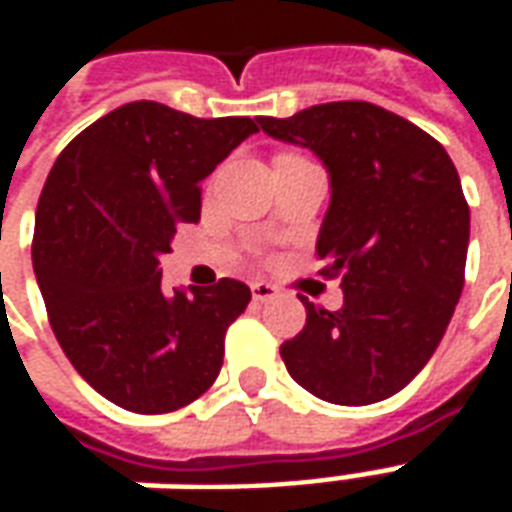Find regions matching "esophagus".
<instances>
[{
  "instance_id": "1",
  "label": "esophagus",
  "mask_w": 512,
  "mask_h": 512,
  "mask_svg": "<svg viewBox=\"0 0 512 512\" xmlns=\"http://www.w3.org/2000/svg\"><path fill=\"white\" fill-rule=\"evenodd\" d=\"M277 293V285H271V282H263V279L252 282V299L260 301V304H263V301H271Z\"/></svg>"
}]
</instances>
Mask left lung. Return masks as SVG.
<instances>
[{
  "instance_id": "8db88e82",
  "label": "left lung",
  "mask_w": 512,
  "mask_h": 512,
  "mask_svg": "<svg viewBox=\"0 0 512 512\" xmlns=\"http://www.w3.org/2000/svg\"><path fill=\"white\" fill-rule=\"evenodd\" d=\"M274 139L310 147L332 202L315 252L343 307L301 299L307 323L279 354L296 384L337 406L386 400L428 365L463 290L469 205L447 150L367 101L260 117Z\"/></svg>"
}]
</instances>
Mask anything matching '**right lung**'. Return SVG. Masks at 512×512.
Here are the masks:
<instances>
[{"instance_id":"obj_1","label":"right lung","mask_w":512,"mask_h":512,"mask_svg":"<svg viewBox=\"0 0 512 512\" xmlns=\"http://www.w3.org/2000/svg\"><path fill=\"white\" fill-rule=\"evenodd\" d=\"M257 123L191 117L156 101L109 112L54 161L35 213L32 266L49 323L79 376L115 406L167 414L222 370L227 326L252 293L219 279L161 285L178 224L200 222V183Z\"/></svg>"}]
</instances>
